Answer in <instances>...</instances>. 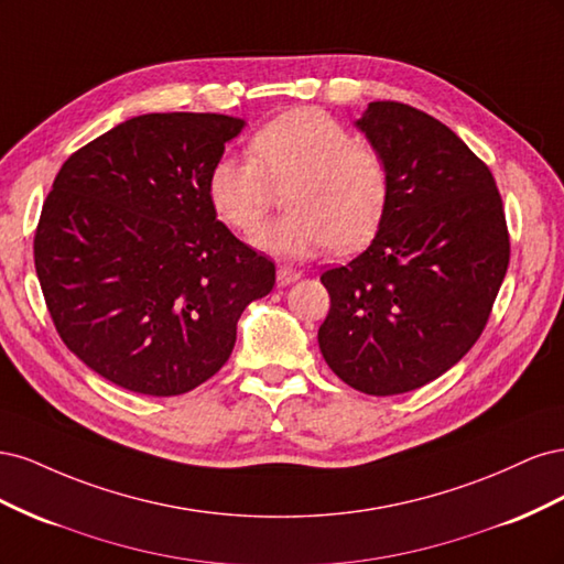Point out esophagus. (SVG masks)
I'll return each instance as SVG.
<instances>
[{
    "label": "esophagus",
    "instance_id": "esophagus-1",
    "mask_svg": "<svg viewBox=\"0 0 564 564\" xmlns=\"http://www.w3.org/2000/svg\"><path fill=\"white\" fill-rule=\"evenodd\" d=\"M301 275H303V272H301V270H296V268L280 265V268H278V284H280V286H286V284L296 282Z\"/></svg>",
    "mask_w": 564,
    "mask_h": 564
}]
</instances>
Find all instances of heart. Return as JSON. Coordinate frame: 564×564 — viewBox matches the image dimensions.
Instances as JSON below:
<instances>
[{
	"instance_id": "obj_1",
	"label": "heart",
	"mask_w": 564,
	"mask_h": 564,
	"mask_svg": "<svg viewBox=\"0 0 564 564\" xmlns=\"http://www.w3.org/2000/svg\"><path fill=\"white\" fill-rule=\"evenodd\" d=\"M247 152L249 160L212 164L207 197L228 228L249 235L263 224L275 187H289L292 214L253 237L259 249L305 259L329 247L360 249L379 230L390 199L388 162L332 115L315 108L280 115L251 135Z\"/></svg>"
}]
</instances>
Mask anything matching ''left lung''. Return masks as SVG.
Wrapping results in <instances>:
<instances>
[{"mask_svg":"<svg viewBox=\"0 0 564 564\" xmlns=\"http://www.w3.org/2000/svg\"><path fill=\"white\" fill-rule=\"evenodd\" d=\"M390 169L371 245L322 272L332 308L317 332L336 377L367 395L435 381L480 338L510 259L489 166L412 106L373 100L357 119Z\"/></svg>","mask_w":564,"mask_h":564,"instance_id":"8db88e82","label":"left lung"}]
</instances>
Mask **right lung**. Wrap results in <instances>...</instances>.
<instances>
[{
    "label": "right lung",
    "mask_w": 564,
    "mask_h": 564,
    "mask_svg": "<svg viewBox=\"0 0 564 564\" xmlns=\"http://www.w3.org/2000/svg\"><path fill=\"white\" fill-rule=\"evenodd\" d=\"M245 119L150 112L65 160L42 207L35 268L63 344L110 383L152 398L228 362L237 319L275 263L216 220L212 164Z\"/></svg>",
    "instance_id": "1"
}]
</instances>
